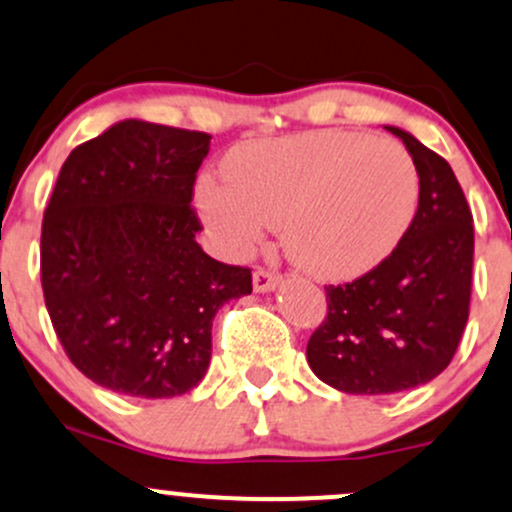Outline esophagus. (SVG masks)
<instances>
[{
    "mask_svg": "<svg viewBox=\"0 0 512 512\" xmlns=\"http://www.w3.org/2000/svg\"><path fill=\"white\" fill-rule=\"evenodd\" d=\"M279 284H281V276L276 272H269V269H264V267H257L255 274H252V289H255L257 293L274 291Z\"/></svg>",
    "mask_w": 512,
    "mask_h": 512,
    "instance_id": "34e87169",
    "label": "esophagus"
}]
</instances>
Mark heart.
I'll list each match as a JSON object with an SVG mask.
<instances>
[{
  "instance_id": "obj_1",
  "label": "heart",
  "mask_w": 512,
  "mask_h": 512,
  "mask_svg": "<svg viewBox=\"0 0 512 512\" xmlns=\"http://www.w3.org/2000/svg\"><path fill=\"white\" fill-rule=\"evenodd\" d=\"M223 178L199 180L195 202L228 255H245L279 226L289 260L327 281L385 262L419 207L409 151L346 129L245 142L226 156Z\"/></svg>"
}]
</instances>
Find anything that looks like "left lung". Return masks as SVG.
I'll return each instance as SVG.
<instances>
[{"label":"left lung","instance_id":"8db88e82","mask_svg":"<svg viewBox=\"0 0 512 512\" xmlns=\"http://www.w3.org/2000/svg\"><path fill=\"white\" fill-rule=\"evenodd\" d=\"M419 170V209L395 252L361 279L325 286L327 317L310 337L308 363L346 395H392L448 368L469 317L472 211L452 173L416 137L385 127Z\"/></svg>","mask_w":512,"mask_h":512}]
</instances>
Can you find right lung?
Listing matches in <instances>:
<instances>
[{
  "label": "right lung",
  "instance_id": "1",
  "mask_svg": "<svg viewBox=\"0 0 512 512\" xmlns=\"http://www.w3.org/2000/svg\"><path fill=\"white\" fill-rule=\"evenodd\" d=\"M204 132L122 120L67 156L45 209L40 279L57 337L88 380L166 399L199 385L211 322L252 293L248 267L197 243Z\"/></svg>",
  "mask_w": 512,
  "mask_h": 512
}]
</instances>
